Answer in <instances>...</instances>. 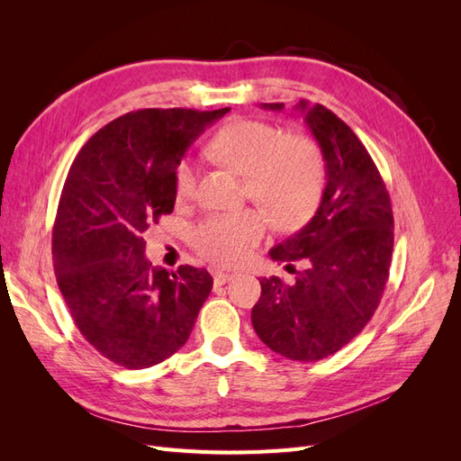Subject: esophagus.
<instances>
[{
	"instance_id": "34e87169",
	"label": "esophagus",
	"mask_w": 461,
	"mask_h": 461,
	"mask_svg": "<svg viewBox=\"0 0 461 461\" xmlns=\"http://www.w3.org/2000/svg\"><path fill=\"white\" fill-rule=\"evenodd\" d=\"M232 278H234V275L232 273H222V271H215L213 273V283L215 285H227L229 281H232Z\"/></svg>"
}]
</instances>
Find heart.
Returning <instances> with one entry per match:
<instances>
[{"label":"heart","mask_w":461,"mask_h":461,"mask_svg":"<svg viewBox=\"0 0 461 461\" xmlns=\"http://www.w3.org/2000/svg\"><path fill=\"white\" fill-rule=\"evenodd\" d=\"M209 153L244 175L246 190L278 229L302 227L319 205L325 188V163L319 148L303 136H285L271 122L240 119L222 127L207 146ZM196 186L190 159L175 169V196L188 198ZM265 221L246 209L232 215H213L192 229V246L221 265L242 263L259 244Z\"/></svg>","instance_id":"heart-1"}]
</instances>
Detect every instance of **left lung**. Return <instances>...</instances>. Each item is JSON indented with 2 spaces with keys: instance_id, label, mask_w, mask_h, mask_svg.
<instances>
[{
  "instance_id": "left-lung-1",
  "label": "left lung",
  "mask_w": 461,
  "mask_h": 461,
  "mask_svg": "<svg viewBox=\"0 0 461 461\" xmlns=\"http://www.w3.org/2000/svg\"><path fill=\"white\" fill-rule=\"evenodd\" d=\"M283 111V104H261ZM325 159L327 185L308 225L276 244L275 261L302 260L294 283L261 278L252 325L273 352L317 361L364 330L381 302L394 246V217L383 178L354 131L323 105L294 107Z\"/></svg>"
}]
</instances>
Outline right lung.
I'll list each match as a JSON object with an SVG mask.
<instances>
[{"label": "right lung", "mask_w": 461, "mask_h": 461, "mask_svg": "<svg viewBox=\"0 0 461 461\" xmlns=\"http://www.w3.org/2000/svg\"><path fill=\"white\" fill-rule=\"evenodd\" d=\"M230 107L140 109L97 131L68 169L53 225V267L75 325L127 369L183 348L213 286L205 269L153 267L144 232L175 207V169Z\"/></svg>", "instance_id": "obj_1"}]
</instances>
